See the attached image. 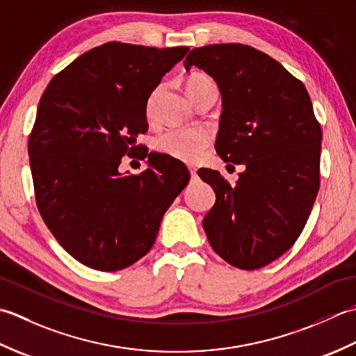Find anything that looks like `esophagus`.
<instances>
[{
    "label": "esophagus",
    "mask_w": 356,
    "mask_h": 356,
    "mask_svg": "<svg viewBox=\"0 0 356 356\" xmlns=\"http://www.w3.org/2000/svg\"><path fill=\"white\" fill-rule=\"evenodd\" d=\"M188 172H191V177H192V179H195V178H197V170H195L193 168H191V169H188Z\"/></svg>",
    "instance_id": "34e87169"
}]
</instances>
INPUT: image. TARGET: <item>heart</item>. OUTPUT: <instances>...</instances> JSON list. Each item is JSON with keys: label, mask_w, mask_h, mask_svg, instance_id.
<instances>
[{"label": "heart", "mask_w": 356, "mask_h": 356, "mask_svg": "<svg viewBox=\"0 0 356 356\" xmlns=\"http://www.w3.org/2000/svg\"><path fill=\"white\" fill-rule=\"evenodd\" d=\"M186 90L193 103L207 92H216V84L212 78L201 72H195L186 81ZM159 89L152 93L147 101V117H152L154 104ZM155 149L159 154H164L184 163H195L210 146V135L202 129L192 127H172L164 130L155 138Z\"/></svg>", "instance_id": "1"}]
</instances>
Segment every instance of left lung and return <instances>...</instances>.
<instances>
[{"label": "left lung", "mask_w": 356, "mask_h": 356, "mask_svg": "<svg viewBox=\"0 0 356 356\" xmlns=\"http://www.w3.org/2000/svg\"><path fill=\"white\" fill-rule=\"evenodd\" d=\"M192 66L212 76L222 97L215 149L244 164L235 186L200 169L216 201L202 220L212 249L229 264L255 270L295 244L320 188L321 126L307 89L281 64L244 44L192 49Z\"/></svg>", "instance_id": "obj_1"}]
</instances>
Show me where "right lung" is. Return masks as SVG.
I'll use <instances>...</instances> for the list:
<instances>
[{
    "label": "right lung",
    "mask_w": 356,
    "mask_h": 356,
    "mask_svg": "<svg viewBox=\"0 0 356 356\" xmlns=\"http://www.w3.org/2000/svg\"><path fill=\"white\" fill-rule=\"evenodd\" d=\"M188 47L106 42L55 75L29 135L35 200L56 241L79 263L113 272L152 249L163 215L191 179L164 154L140 152L147 169L121 175L124 155L147 132L146 108Z\"/></svg>",
    "instance_id": "1"
}]
</instances>
